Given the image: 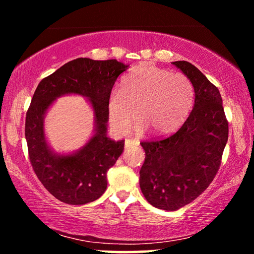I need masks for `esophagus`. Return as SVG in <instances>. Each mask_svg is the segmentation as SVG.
<instances>
[{"mask_svg":"<svg viewBox=\"0 0 254 254\" xmlns=\"http://www.w3.org/2000/svg\"><path fill=\"white\" fill-rule=\"evenodd\" d=\"M137 145V141L136 140H133V139H127L126 140V148H132V147H135Z\"/></svg>","mask_w":254,"mask_h":254,"instance_id":"esophagus-1","label":"esophagus"}]
</instances>
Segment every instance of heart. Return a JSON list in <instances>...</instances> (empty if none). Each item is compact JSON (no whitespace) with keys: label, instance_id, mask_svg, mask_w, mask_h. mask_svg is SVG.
<instances>
[{"label":"heart","instance_id":"b5f03b06","mask_svg":"<svg viewBox=\"0 0 254 254\" xmlns=\"http://www.w3.org/2000/svg\"><path fill=\"white\" fill-rule=\"evenodd\" d=\"M194 85L182 72H170L153 65H141L124 76L121 91L109 98L110 122L124 134L134 120L139 128L149 127L153 134H167L184 123L194 104Z\"/></svg>","mask_w":254,"mask_h":254}]
</instances>
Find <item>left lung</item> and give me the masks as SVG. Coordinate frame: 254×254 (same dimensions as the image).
I'll return each instance as SVG.
<instances>
[{
  "label": "left lung",
  "mask_w": 254,
  "mask_h": 254,
  "mask_svg": "<svg viewBox=\"0 0 254 254\" xmlns=\"http://www.w3.org/2000/svg\"><path fill=\"white\" fill-rule=\"evenodd\" d=\"M194 85L195 104L179 130L143 141L140 188L154 207L177 210L197 198L220 169L229 123L216 86L190 63L174 62Z\"/></svg>",
  "instance_id": "obj_1"
}]
</instances>
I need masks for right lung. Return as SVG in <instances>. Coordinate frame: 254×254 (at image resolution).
I'll return each instance as SVG.
<instances>
[{"instance_id": "add662e5", "label": "right lung", "mask_w": 254, "mask_h": 254, "mask_svg": "<svg viewBox=\"0 0 254 254\" xmlns=\"http://www.w3.org/2000/svg\"><path fill=\"white\" fill-rule=\"evenodd\" d=\"M128 66L117 59L77 58L42 79L25 117L30 162L38 179L51 195L63 203L84 205L96 200L107 187L106 174L124 149V140L106 135L109 98L115 80ZM66 93L87 97L96 115V134L72 155H57L46 143L43 119L56 98Z\"/></svg>"}]
</instances>
